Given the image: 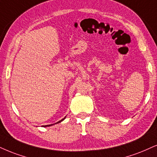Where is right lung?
Masks as SVG:
<instances>
[{"label": "right lung", "mask_w": 157, "mask_h": 157, "mask_svg": "<svg viewBox=\"0 0 157 157\" xmlns=\"http://www.w3.org/2000/svg\"><path fill=\"white\" fill-rule=\"evenodd\" d=\"M65 119V118H64V119H62V120H60V121H58V122H57V123H59V122H60V121H63V120L64 119ZM57 123H55V124H57ZM51 125H52V124H49V125H44V126H43V127H49V126H51Z\"/></svg>", "instance_id": "add662e5"}]
</instances>
